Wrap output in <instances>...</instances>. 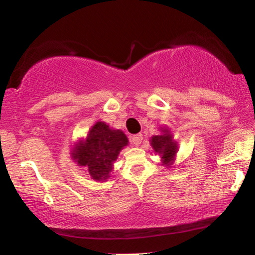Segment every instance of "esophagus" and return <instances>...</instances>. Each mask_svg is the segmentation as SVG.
Masks as SVG:
<instances>
[{
    "label": "esophagus",
    "mask_w": 255,
    "mask_h": 255,
    "mask_svg": "<svg viewBox=\"0 0 255 255\" xmlns=\"http://www.w3.org/2000/svg\"><path fill=\"white\" fill-rule=\"evenodd\" d=\"M130 142L134 144V145H136V146H138L140 143H142V140H143V135L142 134H137V135H132V136H130Z\"/></svg>",
    "instance_id": "1"
}]
</instances>
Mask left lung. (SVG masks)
I'll use <instances>...</instances> for the list:
<instances>
[{
  "label": "left lung",
  "instance_id": "1",
  "mask_svg": "<svg viewBox=\"0 0 255 255\" xmlns=\"http://www.w3.org/2000/svg\"><path fill=\"white\" fill-rule=\"evenodd\" d=\"M151 145L155 152L161 154L162 162L165 165H170V162L174 161V157H175L177 151V145L175 142H173L172 136L167 134V131H165V134L162 135L153 136L151 139Z\"/></svg>",
  "mask_w": 255,
  "mask_h": 255
}]
</instances>
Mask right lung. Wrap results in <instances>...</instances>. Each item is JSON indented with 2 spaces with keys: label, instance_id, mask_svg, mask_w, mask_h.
Masks as SVG:
<instances>
[{
  "label": "right lung",
  "instance_id": "1",
  "mask_svg": "<svg viewBox=\"0 0 255 255\" xmlns=\"http://www.w3.org/2000/svg\"><path fill=\"white\" fill-rule=\"evenodd\" d=\"M128 144L121 130H113L104 123L91 128L86 142H80L73 150V158L80 166L88 169L90 176L102 181L109 177L112 164L124 146Z\"/></svg>",
  "mask_w": 255,
  "mask_h": 255
}]
</instances>
